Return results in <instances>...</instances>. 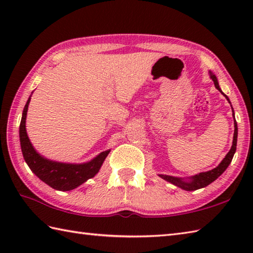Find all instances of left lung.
I'll return each instance as SVG.
<instances>
[{"instance_id": "8db88e82", "label": "left lung", "mask_w": 253, "mask_h": 253, "mask_svg": "<svg viewBox=\"0 0 253 253\" xmlns=\"http://www.w3.org/2000/svg\"><path fill=\"white\" fill-rule=\"evenodd\" d=\"M210 77H211L214 84H215V88L219 91V92H222V90L218 85V82H217V78H216L215 75L210 72ZM224 96L229 102L228 96L226 94H224ZM229 103H230V102H229ZM232 109H233V107H232ZM234 118H235V116H234ZM234 125H235V131H234L233 146H232V148H230L229 152L226 154V157L223 159L222 162L219 163L218 166H216L215 169H213L209 170V171H203V173H199L195 176H191V177H189V179H188V180H185L184 178H179V177H174V176H169V175H159V176L161 177V178L168 180V181L171 182L173 185L179 187V188H181V189L187 190V191L200 189V188H204V187H207L208 185L211 184V182H213L214 180L217 179L218 177L224 173L225 169L228 168V165L230 164V162H232L233 157H234V154L236 152V146H237V136H238V128H237V123H236V121H234Z\"/></svg>"}]
</instances>
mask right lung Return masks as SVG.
Returning <instances> with one entry per match:
<instances>
[{"label":"right lung","instance_id":"right-lung-1","mask_svg":"<svg viewBox=\"0 0 253 253\" xmlns=\"http://www.w3.org/2000/svg\"><path fill=\"white\" fill-rule=\"evenodd\" d=\"M29 102L30 98L27 101L23 111V116H21L19 140L21 152H23L26 163L28 164L36 176L39 177L46 185L52 187L53 189L68 191L75 189V188H77L98 174L105 158L110 153V150L101 152L93 160L83 164L55 162V161L45 159L36 151L26 131V116Z\"/></svg>","mask_w":253,"mask_h":253}]
</instances>
